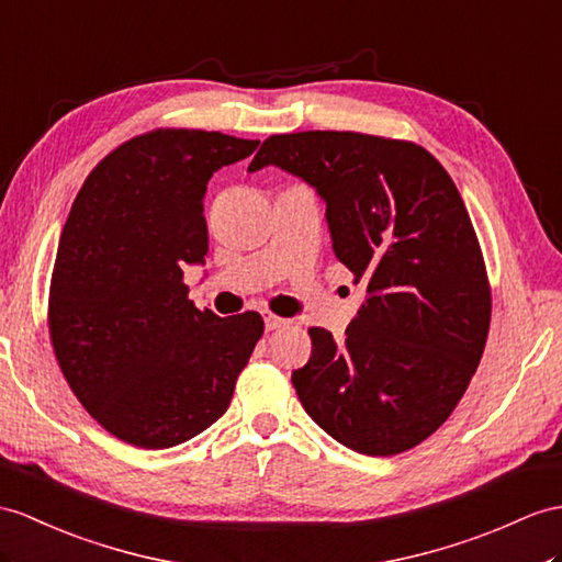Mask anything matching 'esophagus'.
<instances>
[{"instance_id":"obj_1","label":"esophagus","mask_w":562,"mask_h":562,"mask_svg":"<svg viewBox=\"0 0 562 562\" xmlns=\"http://www.w3.org/2000/svg\"><path fill=\"white\" fill-rule=\"evenodd\" d=\"M262 317H265V326H267V331H279L281 326L289 324V319L277 317V314L269 312V310H265V312H262Z\"/></svg>"}]
</instances>
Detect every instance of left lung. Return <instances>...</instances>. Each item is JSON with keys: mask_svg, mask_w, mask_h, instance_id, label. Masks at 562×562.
I'll return each instance as SVG.
<instances>
[{"mask_svg": "<svg viewBox=\"0 0 562 562\" xmlns=\"http://www.w3.org/2000/svg\"><path fill=\"white\" fill-rule=\"evenodd\" d=\"M277 167L326 202L334 252L367 285L336 344L310 328L293 372L305 413L364 456H395L441 427L486 346L491 285L453 178L422 145L352 131L269 135L250 171Z\"/></svg>", "mask_w": 562, "mask_h": 562, "instance_id": "1", "label": "left lung"}]
</instances>
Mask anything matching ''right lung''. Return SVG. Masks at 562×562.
I'll list each match as a JSON object with an SVG mask.
<instances>
[{"mask_svg":"<svg viewBox=\"0 0 562 562\" xmlns=\"http://www.w3.org/2000/svg\"><path fill=\"white\" fill-rule=\"evenodd\" d=\"M257 145L218 131H147L88 173L68 212L49 340L80 405L131 446L171 448L207 429L262 338L257 312L222 319L198 310L183 283V265L207 255V181Z\"/></svg>","mask_w":562,"mask_h":562,"instance_id":"add662e5","label":"right lung"}]
</instances>
